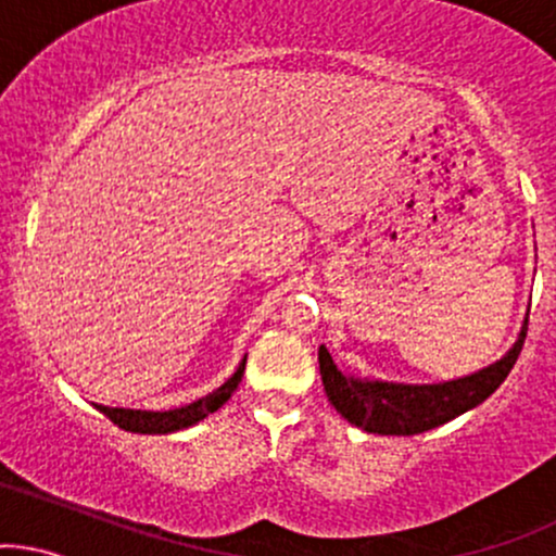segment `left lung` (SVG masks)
Wrapping results in <instances>:
<instances>
[{
  "label": "left lung",
  "instance_id": "left-lung-1",
  "mask_svg": "<svg viewBox=\"0 0 556 556\" xmlns=\"http://www.w3.org/2000/svg\"><path fill=\"white\" fill-rule=\"evenodd\" d=\"M528 321L522 327L520 340L509 348L504 358L491 367L475 371V375L459 377L438 386H404V382L382 380H358L353 375H343L334 367L332 356L325 345L319 348V371L325 382L329 404L338 408L351 425L362 427L377 435H417V432L432 430L446 425L459 414L483 404L506 380L522 343H526Z\"/></svg>",
  "mask_w": 556,
  "mask_h": 556
}]
</instances>
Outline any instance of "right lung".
I'll use <instances>...</instances> for the list:
<instances>
[{
	"instance_id": "right-lung-1",
	"label": "right lung",
	"mask_w": 556,
	"mask_h": 556,
	"mask_svg": "<svg viewBox=\"0 0 556 556\" xmlns=\"http://www.w3.org/2000/svg\"><path fill=\"white\" fill-rule=\"evenodd\" d=\"M245 362L248 356L242 358L240 367H237L235 375H231L222 388H216L213 393L205 395V399H198L194 404H187L181 408H168V412H142V408H113L102 404H94V406L105 414L110 422L118 425L121 430L139 432V435H166V432L185 430V427L198 425L200 419H205L208 414L218 412V408L227 404L231 393H235L237 386H240L242 371H245Z\"/></svg>"
}]
</instances>
